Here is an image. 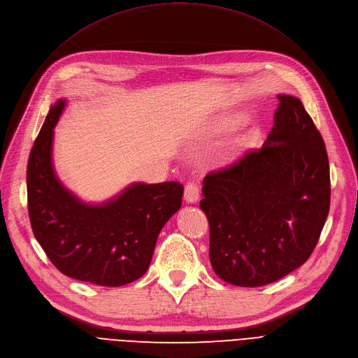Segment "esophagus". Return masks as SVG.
Returning a JSON list of instances; mask_svg holds the SVG:
<instances>
[{
  "mask_svg": "<svg viewBox=\"0 0 358 358\" xmlns=\"http://www.w3.org/2000/svg\"><path fill=\"white\" fill-rule=\"evenodd\" d=\"M199 185L195 183V182H191L185 186V201L189 202V203H194L199 199Z\"/></svg>",
  "mask_w": 358,
  "mask_h": 358,
  "instance_id": "1",
  "label": "esophagus"
}]
</instances>
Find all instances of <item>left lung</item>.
I'll return each instance as SVG.
<instances>
[{
    "label": "left lung",
    "instance_id": "1",
    "mask_svg": "<svg viewBox=\"0 0 358 358\" xmlns=\"http://www.w3.org/2000/svg\"><path fill=\"white\" fill-rule=\"evenodd\" d=\"M278 100L265 144L202 182L213 269L239 287L266 285L303 265L329 213L325 143L297 97Z\"/></svg>",
    "mask_w": 358,
    "mask_h": 358
}]
</instances>
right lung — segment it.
I'll use <instances>...</instances> for the list:
<instances>
[{"label":"right lung","instance_id":"obj_1","mask_svg":"<svg viewBox=\"0 0 358 358\" xmlns=\"http://www.w3.org/2000/svg\"><path fill=\"white\" fill-rule=\"evenodd\" d=\"M65 108L55 101L31 147L27 163V208L33 234L64 275L119 287L150 266L157 237L182 206L179 182L132 183L113 198L86 203L68 191L52 164L54 128Z\"/></svg>","mask_w":358,"mask_h":358}]
</instances>
